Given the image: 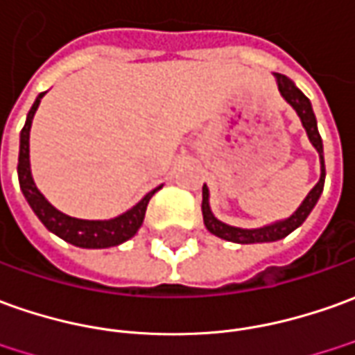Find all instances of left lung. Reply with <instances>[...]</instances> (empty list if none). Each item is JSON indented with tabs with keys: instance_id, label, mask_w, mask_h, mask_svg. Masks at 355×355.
Masks as SVG:
<instances>
[{
	"instance_id": "obj_1",
	"label": "left lung",
	"mask_w": 355,
	"mask_h": 355,
	"mask_svg": "<svg viewBox=\"0 0 355 355\" xmlns=\"http://www.w3.org/2000/svg\"><path fill=\"white\" fill-rule=\"evenodd\" d=\"M276 83H278V90L280 94L284 96V100L294 107L295 114L302 119V125L305 127L307 131V137L311 141V145L317 148L319 153V158H321V178L317 185L313 187L309 195L305 197L304 202L300 205V209L295 210L294 214L290 218L280 220V222H275L270 226H263V228L255 230H243L236 228V226H228L224 222H220L212 210H210L209 205V187L202 185V220H205V226L209 230L210 234L218 236V238L226 239V241H234V243H265V241H278V239L286 238L288 234H292L295 228H300L305 222V218L309 216V212L313 210V207L317 205L319 197H321L322 187H324V158H322V141L319 131H317V119H315V114H313V107L309 98L305 96L302 90L295 87L292 80L288 79L286 75H280L276 73Z\"/></svg>"
}]
</instances>
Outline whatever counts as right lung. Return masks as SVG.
Masks as SVG:
<instances>
[{
  "mask_svg": "<svg viewBox=\"0 0 355 355\" xmlns=\"http://www.w3.org/2000/svg\"><path fill=\"white\" fill-rule=\"evenodd\" d=\"M44 96L38 94V98L31 107L28 116H26V123H24L23 131H21V146H19V166H17V173H19V183H21V191H23L24 199L28 201L31 209L34 214L40 218L46 228L50 230L51 234H55L58 238L65 239L71 245L85 249H106L114 248L123 243L129 238H133L137 230L141 228L143 220H145L146 205L150 201L154 193L160 187H156L150 193H146L141 201L137 202L133 209H129L123 214H119L112 220H80L73 218L63 214L55 207H51L50 202L46 201L42 193L38 191L36 183L31 173V156H28V137H31V125H33V117L38 110L40 98Z\"/></svg>",
  "mask_w": 355,
  "mask_h": 355,
  "instance_id": "1",
  "label": "right lung"
}]
</instances>
